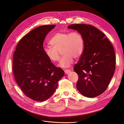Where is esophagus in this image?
Segmentation results:
<instances>
[{
  "instance_id": "34e87169",
  "label": "esophagus",
  "mask_w": 124,
  "mask_h": 124,
  "mask_svg": "<svg viewBox=\"0 0 124 124\" xmlns=\"http://www.w3.org/2000/svg\"><path fill=\"white\" fill-rule=\"evenodd\" d=\"M71 71L70 70H65V73L66 74H68L71 72Z\"/></svg>"
}]
</instances>
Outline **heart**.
I'll use <instances>...</instances> for the list:
<instances>
[{
    "mask_svg": "<svg viewBox=\"0 0 124 124\" xmlns=\"http://www.w3.org/2000/svg\"><path fill=\"white\" fill-rule=\"evenodd\" d=\"M52 47H44L43 49L45 56L50 61H59L61 52L64 55L60 61L59 66L68 68L73 62V58H79L84 49L83 37L78 31L70 32L59 31L56 32L50 41Z\"/></svg>",
    "mask_w": 124,
    "mask_h": 124,
    "instance_id": "1",
    "label": "heart"
}]
</instances>
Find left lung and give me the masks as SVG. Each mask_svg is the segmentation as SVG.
<instances>
[{
	"mask_svg": "<svg viewBox=\"0 0 124 124\" xmlns=\"http://www.w3.org/2000/svg\"><path fill=\"white\" fill-rule=\"evenodd\" d=\"M68 28L80 33L84 41L83 53L73 68L78 76V91L89 98L102 94L114 73L116 59L113 46L94 26L71 24Z\"/></svg>",
	"mask_w": 124,
	"mask_h": 124,
	"instance_id": "obj_1",
	"label": "left lung"
}]
</instances>
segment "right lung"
Wrapping results in <instances>:
<instances>
[{"mask_svg": "<svg viewBox=\"0 0 124 124\" xmlns=\"http://www.w3.org/2000/svg\"><path fill=\"white\" fill-rule=\"evenodd\" d=\"M55 25L39 26L22 38L13 57V72L24 95L35 101L47 100L53 94L64 71L52 63L43 53V43Z\"/></svg>", "mask_w": 124, "mask_h": 124, "instance_id": "obj_1", "label": "right lung"}]
</instances>
